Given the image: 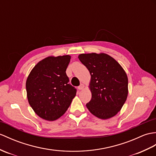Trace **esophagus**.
Returning <instances> with one entry per match:
<instances>
[{
	"instance_id": "1",
	"label": "esophagus",
	"mask_w": 156,
	"mask_h": 156,
	"mask_svg": "<svg viewBox=\"0 0 156 156\" xmlns=\"http://www.w3.org/2000/svg\"><path fill=\"white\" fill-rule=\"evenodd\" d=\"M84 88V85L83 84H81L80 85V86H78V88L79 90H82Z\"/></svg>"
}]
</instances>
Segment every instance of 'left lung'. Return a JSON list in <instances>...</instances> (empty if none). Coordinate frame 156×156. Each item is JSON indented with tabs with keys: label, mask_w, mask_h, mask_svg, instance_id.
Returning a JSON list of instances; mask_svg holds the SVG:
<instances>
[{
	"label": "left lung",
	"mask_w": 156,
	"mask_h": 156,
	"mask_svg": "<svg viewBox=\"0 0 156 156\" xmlns=\"http://www.w3.org/2000/svg\"><path fill=\"white\" fill-rule=\"evenodd\" d=\"M78 58L90 72L92 98L86 107L91 113L106 119L116 115L127 99V74L118 62L106 54H82Z\"/></svg>",
	"instance_id": "left-lung-1"
}]
</instances>
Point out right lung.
<instances>
[{
	"label": "right lung",
	"mask_w": 156,
	"mask_h": 156,
	"mask_svg": "<svg viewBox=\"0 0 156 156\" xmlns=\"http://www.w3.org/2000/svg\"><path fill=\"white\" fill-rule=\"evenodd\" d=\"M70 56H49L40 61L26 82L28 103L39 117L54 121L69 108L76 94L66 70Z\"/></svg>",
	"instance_id": "right-lung-1"
}]
</instances>
